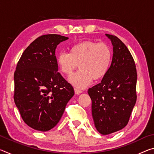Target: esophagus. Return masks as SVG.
<instances>
[{
	"label": "esophagus",
	"mask_w": 154,
	"mask_h": 154,
	"mask_svg": "<svg viewBox=\"0 0 154 154\" xmlns=\"http://www.w3.org/2000/svg\"><path fill=\"white\" fill-rule=\"evenodd\" d=\"M75 92L76 94H80L81 93H82V91L78 88H75Z\"/></svg>",
	"instance_id": "obj_1"
}]
</instances>
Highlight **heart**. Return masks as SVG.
I'll return each mask as SVG.
<instances>
[{
    "label": "heart",
    "instance_id": "heart-1",
    "mask_svg": "<svg viewBox=\"0 0 154 154\" xmlns=\"http://www.w3.org/2000/svg\"><path fill=\"white\" fill-rule=\"evenodd\" d=\"M57 64L62 73L69 76L79 64L80 71L69 78L75 86L85 88L92 80L105 77L110 67L112 51L108 45L85 41L72 45L69 53L60 52L56 58Z\"/></svg>",
    "mask_w": 154,
    "mask_h": 154
}]
</instances>
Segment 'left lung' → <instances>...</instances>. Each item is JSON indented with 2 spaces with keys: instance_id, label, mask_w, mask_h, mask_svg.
I'll list each match as a JSON object with an SVG mask.
<instances>
[{
  "instance_id": "1",
  "label": "left lung",
  "mask_w": 154,
  "mask_h": 154,
  "mask_svg": "<svg viewBox=\"0 0 154 154\" xmlns=\"http://www.w3.org/2000/svg\"><path fill=\"white\" fill-rule=\"evenodd\" d=\"M113 45L111 66L100 83L89 88L96 130L103 135L120 130L129 121L137 100V69L134 59L117 36L105 34Z\"/></svg>"
}]
</instances>
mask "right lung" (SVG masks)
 <instances>
[{
    "mask_svg": "<svg viewBox=\"0 0 154 154\" xmlns=\"http://www.w3.org/2000/svg\"><path fill=\"white\" fill-rule=\"evenodd\" d=\"M68 37L46 35L25 49L14 73V101L28 126L45 132L56 126L74 95L72 85L58 72L57 45Z\"/></svg>",
    "mask_w": 154,
    "mask_h": 154,
    "instance_id": "1",
    "label": "right lung"
}]
</instances>
